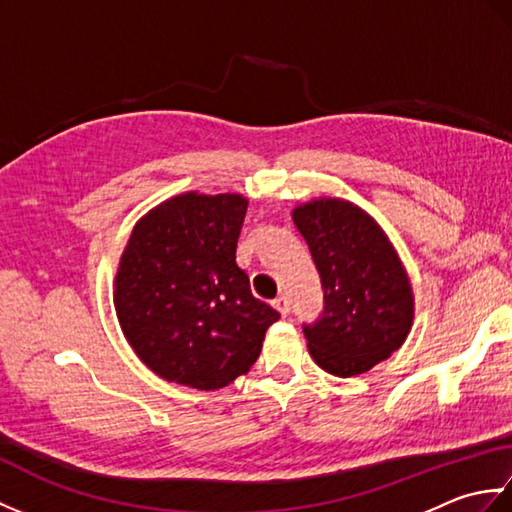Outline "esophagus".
<instances>
[{"mask_svg": "<svg viewBox=\"0 0 512 512\" xmlns=\"http://www.w3.org/2000/svg\"><path fill=\"white\" fill-rule=\"evenodd\" d=\"M273 306L279 310L281 317H288V312H290V301H288L286 297H277V299L273 301Z\"/></svg>", "mask_w": 512, "mask_h": 512, "instance_id": "1", "label": "esophagus"}]
</instances>
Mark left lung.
I'll use <instances>...</instances> for the list:
<instances>
[{
    "instance_id": "obj_1",
    "label": "left lung",
    "mask_w": 512,
    "mask_h": 512,
    "mask_svg": "<svg viewBox=\"0 0 512 512\" xmlns=\"http://www.w3.org/2000/svg\"><path fill=\"white\" fill-rule=\"evenodd\" d=\"M323 288V312L303 323L314 363L334 376L365 374L405 343L409 277L380 226L356 204L314 200L292 213Z\"/></svg>"
}]
</instances>
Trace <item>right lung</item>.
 I'll list each match as a JSON object with an SVG mask.
<instances>
[{
    "mask_svg": "<svg viewBox=\"0 0 512 512\" xmlns=\"http://www.w3.org/2000/svg\"><path fill=\"white\" fill-rule=\"evenodd\" d=\"M246 198L184 193L145 215L116 275L129 345L169 383L220 389L246 374L279 312L250 292L235 262Z\"/></svg>",
    "mask_w": 512,
    "mask_h": 512,
    "instance_id": "right-lung-1",
    "label": "right lung"
}]
</instances>
